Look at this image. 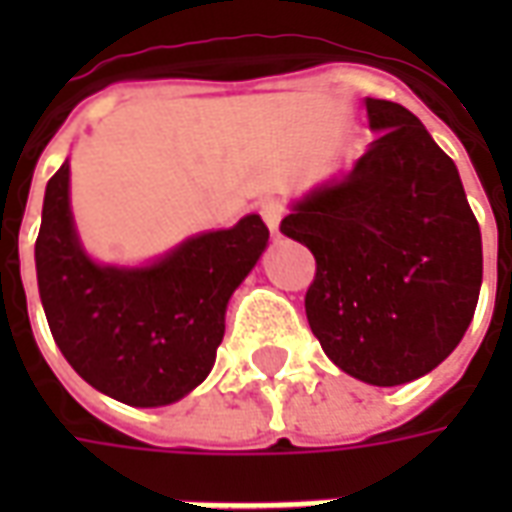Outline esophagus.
<instances>
[{
  "instance_id": "34e87169",
  "label": "esophagus",
  "mask_w": 512,
  "mask_h": 512,
  "mask_svg": "<svg viewBox=\"0 0 512 512\" xmlns=\"http://www.w3.org/2000/svg\"><path fill=\"white\" fill-rule=\"evenodd\" d=\"M285 213H288V208H285V202L282 200H263L260 202V216H263V222L268 224V230L274 235H279V222L285 219Z\"/></svg>"
}]
</instances>
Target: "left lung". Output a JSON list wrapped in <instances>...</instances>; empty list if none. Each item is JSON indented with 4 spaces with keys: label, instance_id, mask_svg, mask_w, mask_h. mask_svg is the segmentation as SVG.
Returning a JSON list of instances; mask_svg holds the SVG:
<instances>
[{
    "label": "left lung",
    "instance_id": "8db88e82",
    "mask_svg": "<svg viewBox=\"0 0 512 512\" xmlns=\"http://www.w3.org/2000/svg\"><path fill=\"white\" fill-rule=\"evenodd\" d=\"M378 139L340 183L312 191L279 230L315 257L312 334L348 376L408 384L441 365L472 323L480 224L461 175L406 106L367 98Z\"/></svg>",
    "mask_w": 512,
    "mask_h": 512
}]
</instances>
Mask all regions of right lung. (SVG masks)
<instances>
[{"label": "right lung", "instance_id": "add662e5", "mask_svg": "<svg viewBox=\"0 0 512 512\" xmlns=\"http://www.w3.org/2000/svg\"><path fill=\"white\" fill-rule=\"evenodd\" d=\"M68 178L65 161L46 186L35 241L51 337L98 392L128 406L175 403L211 373L227 301L263 255L268 227L249 213L153 266H95L73 233Z\"/></svg>", "mask_w": 512, "mask_h": 512}]
</instances>
